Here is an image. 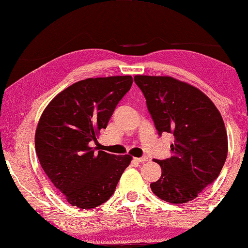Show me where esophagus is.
<instances>
[{"instance_id": "obj_1", "label": "esophagus", "mask_w": 248, "mask_h": 248, "mask_svg": "<svg viewBox=\"0 0 248 248\" xmlns=\"http://www.w3.org/2000/svg\"><path fill=\"white\" fill-rule=\"evenodd\" d=\"M135 160H137L138 162H140V163H144V162H146V161H148L149 160V158L148 157H140V158H135Z\"/></svg>"}]
</instances>
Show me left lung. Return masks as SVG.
Instances as JSON below:
<instances>
[{
  "instance_id": "left-lung-1",
  "label": "left lung",
  "mask_w": 248,
  "mask_h": 248,
  "mask_svg": "<svg viewBox=\"0 0 248 248\" xmlns=\"http://www.w3.org/2000/svg\"><path fill=\"white\" fill-rule=\"evenodd\" d=\"M158 133L174 135L171 158L154 159L161 177L150 184L161 200L182 204L196 199L219 175L228 138L219 110L206 94L171 76L135 75Z\"/></svg>"
}]
</instances>
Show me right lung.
Instances as JSON below:
<instances>
[{"instance_id": "1", "label": "right lung", "mask_w": 248, "mask_h": 248, "mask_svg": "<svg viewBox=\"0 0 248 248\" xmlns=\"http://www.w3.org/2000/svg\"><path fill=\"white\" fill-rule=\"evenodd\" d=\"M132 82L130 75L77 81L58 93L38 120V160L73 206L93 208L108 201L132 160L130 155L116 156L91 146Z\"/></svg>"}]
</instances>
